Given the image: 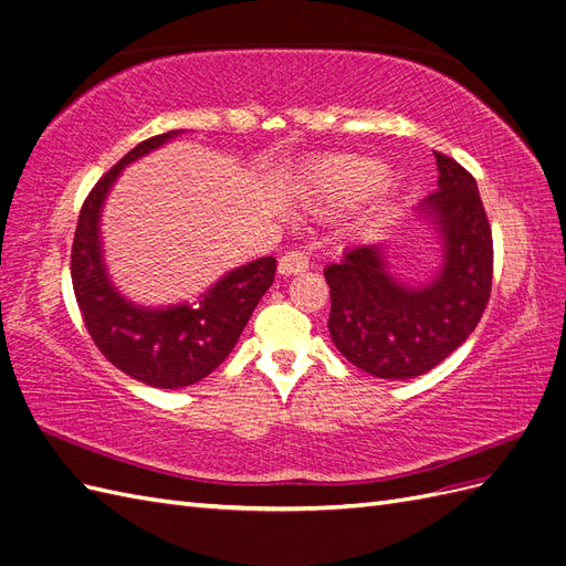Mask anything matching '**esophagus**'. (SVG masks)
<instances>
[{"label":"esophagus","mask_w":566,"mask_h":566,"mask_svg":"<svg viewBox=\"0 0 566 566\" xmlns=\"http://www.w3.org/2000/svg\"><path fill=\"white\" fill-rule=\"evenodd\" d=\"M310 269V260L302 252H285L279 260V273L281 276H297Z\"/></svg>","instance_id":"obj_1"}]
</instances>
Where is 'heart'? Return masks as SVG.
Here are the masks:
<instances>
[{
  "label": "heart",
  "mask_w": 566,
  "mask_h": 566,
  "mask_svg": "<svg viewBox=\"0 0 566 566\" xmlns=\"http://www.w3.org/2000/svg\"><path fill=\"white\" fill-rule=\"evenodd\" d=\"M385 179V167L375 160L339 156L312 165L306 177V200L314 208H345L361 200Z\"/></svg>",
  "instance_id": "1"
}]
</instances>
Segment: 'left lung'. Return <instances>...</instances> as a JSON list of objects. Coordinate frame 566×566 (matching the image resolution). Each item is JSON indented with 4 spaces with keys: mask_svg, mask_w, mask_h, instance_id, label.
Masks as SVG:
<instances>
[{
    "mask_svg": "<svg viewBox=\"0 0 566 566\" xmlns=\"http://www.w3.org/2000/svg\"><path fill=\"white\" fill-rule=\"evenodd\" d=\"M434 158L439 188L416 208L441 245L434 276L401 281L385 243L347 248L323 271L333 345L375 378L410 380L439 366L476 328L491 295L493 241L476 181L453 158Z\"/></svg>",
    "mask_w": 566,
    "mask_h": 566,
    "instance_id": "1",
    "label": "left lung"
}]
</instances>
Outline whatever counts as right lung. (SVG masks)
Masks as SVG:
<instances>
[{
	"label": "right lung",
	"instance_id": "1",
	"mask_svg": "<svg viewBox=\"0 0 566 566\" xmlns=\"http://www.w3.org/2000/svg\"><path fill=\"white\" fill-rule=\"evenodd\" d=\"M184 129L150 136L98 179L84 200L71 276L84 325L108 361L129 378L158 389L196 385L224 361L276 273V260L262 256L224 273L196 302L144 306L113 285L101 245V210L123 169L150 150L177 139Z\"/></svg>",
	"mask_w": 566,
	"mask_h": 566
}]
</instances>
